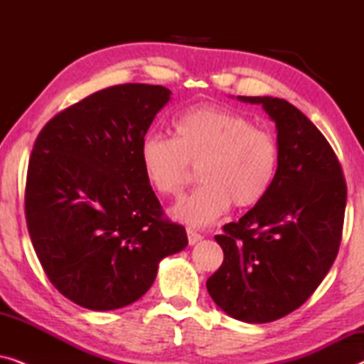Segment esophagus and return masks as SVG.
Instances as JSON below:
<instances>
[{
  "label": "esophagus",
  "instance_id": "34e87169",
  "mask_svg": "<svg viewBox=\"0 0 364 364\" xmlns=\"http://www.w3.org/2000/svg\"><path fill=\"white\" fill-rule=\"evenodd\" d=\"M187 237H188V243H191V245H196V243H198L203 238L200 233H197L193 228H187Z\"/></svg>",
  "mask_w": 364,
  "mask_h": 364
}]
</instances>
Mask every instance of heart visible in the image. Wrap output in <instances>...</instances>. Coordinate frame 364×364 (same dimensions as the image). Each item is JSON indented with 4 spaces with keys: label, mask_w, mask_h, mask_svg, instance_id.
Segmentation results:
<instances>
[{
    "label": "heart",
    "mask_w": 364,
    "mask_h": 364,
    "mask_svg": "<svg viewBox=\"0 0 364 364\" xmlns=\"http://www.w3.org/2000/svg\"><path fill=\"white\" fill-rule=\"evenodd\" d=\"M173 139L151 132L139 147L149 186L177 197L197 168L200 187L172 208L176 220L205 227L230 207L262 200L277 176L280 149L272 132L230 109L191 107L173 119Z\"/></svg>",
    "instance_id": "obj_1"
}]
</instances>
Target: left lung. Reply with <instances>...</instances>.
<instances>
[{"label":"left lung","mask_w":364,"mask_h":364,"mask_svg":"<svg viewBox=\"0 0 364 364\" xmlns=\"http://www.w3.org/2000/svg\"><path fill=\"white\" fill-rule=\"evenodd\" d=\"M262 104L277 126V176L267 196L215 240L223 262L207 280L212 300L245 323H268L300 308L330 272L341 242L346 182L335 151L285 99Z\"/></svg>","instance_id":"obj_1"}]
</instances>
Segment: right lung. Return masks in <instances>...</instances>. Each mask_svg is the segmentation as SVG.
I'll return each mask as SVG.
<instances>
[{
	"label": "right lung",
	"instance_id": "1",
	"mask_svg": "<svg viewBox=\"0 0 364 364\" xmlns=\"http://www.w3.org/2000/svg\"><path fill=\"white\" fill-rule=\"evenodd\" d=\"M171 91L119 84L54 116L34 142L24 212L34 252L58 291L94 311L152 287L162 258L187 247L164 217L139 147Z\"/></svg>",
	"mask_w": 364,
	"mask_h": 364
}]
</instances>
